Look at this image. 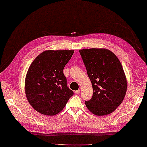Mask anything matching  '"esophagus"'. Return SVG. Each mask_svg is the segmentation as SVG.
Masks as SVG:
<instances>
[{"mask_svg": "<svg viewBox=\"0 0 147 147\" xmlns=\"http://www.w3.org/2000/svg\"><path fill=\"white\" fill-rule=\"evenodd\" d=\"M80 90H76V91H75V92H74V93H75V94H79V93H80Z\"/></svg>", "mask_w": 147, "mask_h": 147, "instance_id": "34e87169", "label": "esophagus"}]
</instances>
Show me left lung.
<instances>
[{
  "mask_svg": "<svg viewBox=\"0 0 147 147\" xmlns=\"http://www.w3.org/2000/svg\"><path fill=\"white\" fill-rule=\"evenodd\" d=\"M91 81L93 96L85 102L87 109L98 116L113 112L124 100L127 80L120 61L104 48L80 50Z\"/></svg>",
  "mask_w": 147,
  "mask_h": 147,
  "instance_id": "left-lung-1",
  "label": "left lung"
}]
</instances>
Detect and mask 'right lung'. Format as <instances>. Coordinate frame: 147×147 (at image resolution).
Segmentation results:
<instances>
[{
    "label": "right lung",
    "instance_id": "right-lung-1",
    "mask_svg": "<svg viewBox=\"0 0 147 147\" xmlns=\"http://www.w3.org/2000/svg\"><path fill=\"white\" fill-rule=\"evenodd\" d=\"M74 52L47 50L40 54L30 65L24 91L29 104L39 113L57 114L73 95V92L67 86L63 69Z\"/></svg>",
    "mask_w": 147,
    "mask_h": 147
}]
</instances>
